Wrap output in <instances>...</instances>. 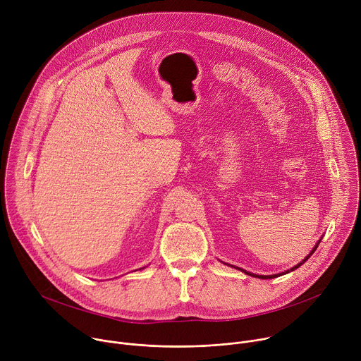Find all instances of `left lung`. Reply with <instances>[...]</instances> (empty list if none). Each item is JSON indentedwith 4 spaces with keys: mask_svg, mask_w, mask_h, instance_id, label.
<instances>
[{
    "mask_svg": "<svg viewBox=\"0 0 361 361\" xmlns=\"http://www.w3.org/2000/svg\"><path fill=\"white\" fill-rule=\"evenodd\" d=\"M319 244H320V241H319V243H317V244H316V247H314V248H313V250H312V252H310V254H308V255H307V257H305V259H304V260H302V262H301V263H300V264H297V266H294V267H293V269H291V270H290V271H294V270H295V269H298V267H300V266H301V264H304V263H305V262H307V260H308V259H310V255H312V254H313V252H314V251H316V250H317V247H319ZM243 271H244V270H243ZM290 271H286V273H290ZM244 273H247V271H244ZM247 274H248V276H252V277H259V279H274V277H279V276H281V274H274V276H257V274H252V273H247Z\"/></svg>",
    "mask_w": 361,
    "mask_h": 361,
    "instance_id": "left-lung-1",
    "label": "left lung"
}]
</instances>
